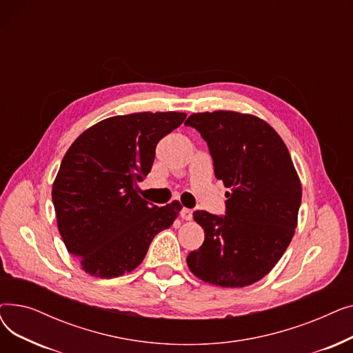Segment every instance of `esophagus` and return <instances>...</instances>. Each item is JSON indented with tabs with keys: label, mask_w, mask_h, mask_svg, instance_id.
<instances>
[{
	"label": "esophagus",
	"mask_w": 353,
	"mask_h": 353,
	"mask_svg": "<svg viewBox=\"0 0 353 353\" xmlns=\"http://www.w3.org/2000/svg\"><path fill=\"white\" fill-rule=\"evenodd\" d=\"M180 217H181L183 220H192V217H193V212H192L190 209L183 208V209L180 210Z\"/></svg>",
	"instance_id": "obj_1"
}]
</instances>
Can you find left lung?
I'll list each match as a JSON object with an SVG mask.
<instances>
[{
	"label": "left lung",
	"mask_w": 353,
	"mask_h": 353,
	"mask_svg": "<svg viewBox=\"0 0 353 353\" xmlns=\"http://www.w3.org/2000/svg\"><path fill=\"white\" fill-rule=\"evenodd\" d=\"M208 143L214 176L230 188L226 214L196 210L205 242L188 254L203 282L245 288L266 276L298 225L302 186L281 136L263 120L236 111L192 114L186 123Z\"/></svg>",
	"instance_id": "1"
}]
</instances>
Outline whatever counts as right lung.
Listing matches in <instances>:
<instances>
[{"label":"right lung","instance_id":"1","mask_svg":"<svg viewBox=\"0 0 353 353\" xmlns=\"http://www.w3.org/2000/svg\"><path fill=\"white\" fill-rule=\"evenodd\" d=\"M186 113H134L105 119L67 150L52 184L59 232L81 269L100 279L134 270L154 236L169 229L181 205L163 208L139 196L157 143Z\"/></svg>","mask_w":353,"mask_h":353}]
</instances>
